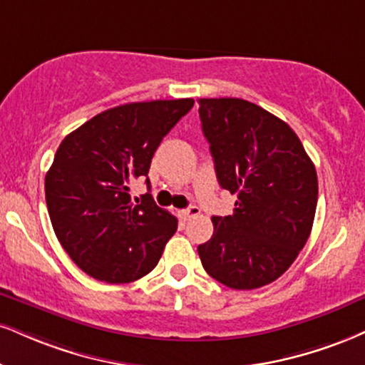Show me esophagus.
Masks as SVG:
<instances>
[{"label": "esophagus", "mask_w": 365, "mask_h": 365, "mask_svg": "<svg viewBox=\"0 0 365 365\" xmlns=\"http://www.w3.org/2000/svg\"><path fill=\"white\" fill-rule=\"evenodd\" d=\"M199 214H200V209L197 207V205H190V207H188V209L180 210V217H182L183 221H188V219L199 216Z\"/></svg>", "instance_id": "esophagus-1"}]
</instances>
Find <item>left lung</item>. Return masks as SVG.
Segmentation results:
<instances>
[{"mask_svg": "<svg viewBox=\"0 0 365 365\" xmlns=\"http://www.w3.org/2000/svg\"><path fill=\"white\" fill-rule=\"evenodd\" d=\"M199 105L217 182L236 202L231 216H212V238L197 252L217 282L258 289L279 279L309 238L316 168L291 127L258 105L241 98Z\"/></svg>", "mask_w": 365, "mask_h": 365, "instance_id": "obj_1", "label": "left lung"}]
</instances>
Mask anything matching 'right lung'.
I'll list each match as a JSON object with an SVG mask.
<instances>
[{
	"instance_id": "obj_1",
	"label": "right lung",
	"mask_w": 365,
	"mask_h": 365,
	"mask_svg": "<svg viewBox=\"0 0 365 365\" xmlns=\"http://www.w3.org/2000/svg\"><path fill=\"white\" fill-rule=\"evenodd\" d=\"M192 107V98L118 105L61 143L46 175L47 210L66 253L93 279L133 282L160 262L177 217L151 194L134 204L129 187L148 177L160 143Z\"/></svg>"
}]
</instances>
